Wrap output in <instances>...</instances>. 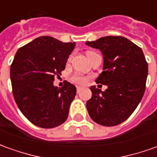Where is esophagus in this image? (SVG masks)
I'll list each match as a JSON object with an SVG mask.
<instances>
[{
	"instance_id": "esophagus-1",
	"label": "esophagus",
	"mask_w": 157,
	"mask_h": 157,
	"mask_svg": "<svg viewBox=\"0 0 157 157\" xmlns=\"http://www.w3.org/2000/svg\"><path fill=\"white\" fill-rule=\"evenodd\" d=\"M82 87H81V86H77V87H76V92H77V93H79V92H81V91H82Z\"/></svg>"
}]
</instances>
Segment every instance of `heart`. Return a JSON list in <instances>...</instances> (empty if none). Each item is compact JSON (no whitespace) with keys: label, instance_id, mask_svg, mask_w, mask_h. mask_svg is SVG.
<instances>
[{"label":"heart","instance_id":"obj_1","mask_svg":"<svg viewBox=\"0 0 157 157\" xmlns=\"http://www.w3.org/2000/svg\"><path fill=\"white\" fill-rule=\"evenodd\" d=\"M89 53H92V52H87L86 54H89ZM71 81L75 83H78V84H83L86 82V78L83 77V76H81V75H74L72 76Z\"/></svg>","mask_w":157,"mask_h":157}]
</instances>
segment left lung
Returning <instances> with one entry per match:
<instances>
[{"mask_svg":"<svg viewBox=\"0 0 157 157\" xmlns=\"http://www.w3.org/2000/svg\"><path fill=\"white\" fill-rule=\"evenodd\" d=\"M98 48L103 57V71L96 79L106 85L104 92L92 86L86 102L91 118L103 126H115L131 115L145 90L148 65L142 49L121 36H107L86 42Z\"/></svg>","mask_w":157,"mask_h":157,"instance_id":"left-lung-1","label":"left lung"}]
</instances>
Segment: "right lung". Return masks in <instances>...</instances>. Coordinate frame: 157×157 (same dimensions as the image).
Returning <instances> with one entry per match:
<instances>
[{"label": "right lung", "mask_w": 157, "mask_h": 157, "mask_svg": "<svg viewBox=\"0 0 157 157\" xmlns=\"http://www.w3.org/2000/svg\"><path fill=\"white\" fill-rule=\"evenodd\" d=\"M75 47V42L42 36L16 53L10 71L13 96L22 114L36 126L55 128L68 118L76 87L65 81L58 88L54 81Z\"/></svg>", "instance_id": "right-lung-1"}]
</instances>
